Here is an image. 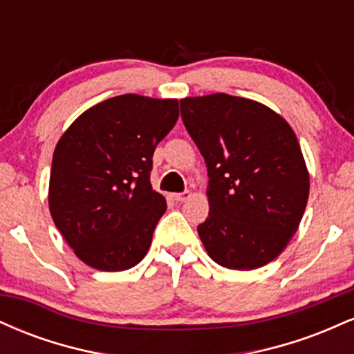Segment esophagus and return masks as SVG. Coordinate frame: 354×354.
<instances>
[{
    "instance_id": "34e87169",
    "label": "esophagus",
    "mask_w": 354,
    "mask_h": 354,
    "mask_svg": "<svg viewBox=\"0 0 354 354\" xmlns=\"http://www.w3.org/2000/svg\"><path fill=\"white\" fill-rule=\"evenodd\" d=\"M189 198V191H185V193H174L173 194V200L178 201V203H183L186 201Z\"/></svg>"
}]
</instances>
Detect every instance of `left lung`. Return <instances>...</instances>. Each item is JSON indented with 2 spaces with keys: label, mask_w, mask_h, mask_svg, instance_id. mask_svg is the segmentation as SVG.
<instances>
[{
  "label": "left lung",
  "mask_w": 354,
  "mask_h": 354,
  "mask_svg": "<svg viewBox=\"0 0 354 354\" xmlns=\"http://www.w3.org/2000/svg\"><path fill=\"white\" fill-rule=\"evenodd\" d=\"M180 104L208 168L209 214L198 234L209 258L230 270L268 265L293 238L310 194L298 138L253 100L216 93Z\"/></svg>",
  "instance_id": "8db88e82"
}]
</instances>
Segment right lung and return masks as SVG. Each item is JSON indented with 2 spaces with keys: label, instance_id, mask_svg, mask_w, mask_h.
Listing matches in <instances>:
<instances>
[{
  "label": "right lung",
  "instance_id": "1",
  "mask_svg": "<svg viewBox=\"0 0 354 354\" xmlns=\"http://www.w3.org/2000/svg\"><path fill=\"white\" fill-rule=\"evenodd\" d=\"M180 116L176 100L121 95L75 120L53 154L50 213L83 263L124 271L148 253L166 211L149 183L153 153Z\"/></svg>",
  "mask_w": 354,
  "mask_h": 354
}]
</instances>
